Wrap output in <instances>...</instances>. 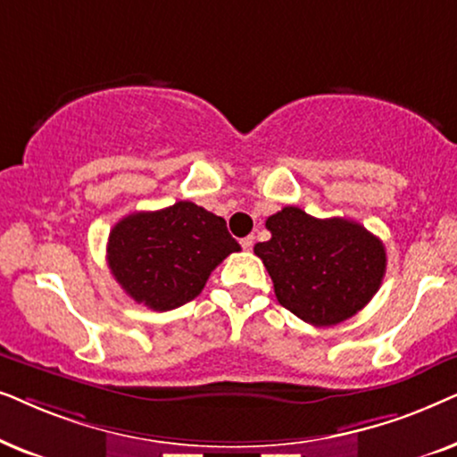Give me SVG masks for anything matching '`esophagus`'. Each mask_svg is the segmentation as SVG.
<instances>
[{
    "label": "esophagus",
    "mask_w": 457,
    "mask_h": 457,
    "mask_svg": "<svg viewBox=\"0 0 457 457\" xmlns=\"http://www.w3.org/2000/svg\"><path fill=\"white\" fill-rule=\"evenodd\" d=\"M240 245H242V248H245V251H251L253 245H254V238H253V236H246V238L240 240Z\"/></svg>",
    "instance_id": "1"
}]
</instances>
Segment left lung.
Wrapping results in <instances>:
<instances>
[{"label":"left lung","instance_id":"obj_1","mask_svg":"<svg viewBox=\"0 0 457 457\" xmlns=\"http://www.w3.org/2000/svg\"><path fill=\"white\" fill-rule=\"evenodd\" d=\"M254 254L270 271L279 305L324 328L349 320L372 301L386 271L385 245L351 219H315L284 206L265 221Z\"/></svg>","mask_w":457,"mask_h":457}]
</instances>
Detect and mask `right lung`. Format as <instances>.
<instances>
[{
    "mask_svg": "<svg viewBox=\"0 0 457 457\" xmlns=\"http://www.w3.org/2000/svg\"><path fill=\"white\" fill-rule=\"evenodd\" d=\"M238 251L223 217L179 200L120 219L108 236L106 259L127 296L152 312H171L196 299L211 271Z\"/></svg>",
    "mask_w": 457,
    "mask_h": 457,
    "instance_id": "add662e5",
    "label": "right lung"
}]
</instances>
